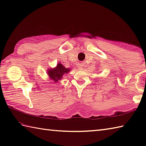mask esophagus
I'll return each instance as SVG.
<instances>
[{
	"label": "esophagus",
	"mask_w": 146,
	"mask_h": 146,
	"mask_svg": "<svg viewBox=\"0 0 146 146\" xmlns=\"http://www.w3.org/2000/svg\"><path fill=\"white\" fill-rule=\"evenodd\" d=\"M80 68H81V67H80Z\"/></svg>",
	"instance_id": "34e87169"
}]
</instances>
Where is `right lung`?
<instances>
[{
	"label": "right lung",
	"mask_w": 146,
	"mask_h": 146,
	"mask_svg": "<svg viewBox=\"0 0 146 146\" xmlns=\"http://www.w3.org/2000/svg\"><path fill=\"white\" fill-rule=\"evenodd\" d=\"M71 68H65L63 64L58 63L56 66L53 68H48L47 70V73L50 80L57 82L63 78L64 75H66L71 71Z\"/></svg>",
	"instance_id": "add662e5"
}]
</instances>
